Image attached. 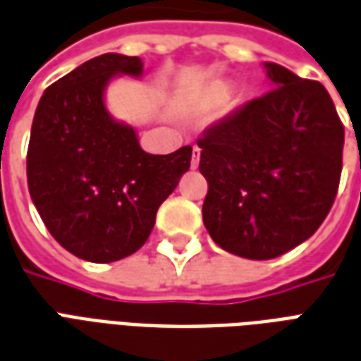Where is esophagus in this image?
I'll use <instances>...</instances> for the list:
<instances>
[{
    "label": "esophagus",
    "mask_w": 361,
    "mask_h": 361,
    "mask_svg": "<svg viewBox=\"0 0 361 361\" xmlns=\"http://www.w3.org/2000/svg\"><path fill=\"white\" fill-rule=\"evenodd\" d=\"M198 165H200V148H198V146H194V149H192L190 167H192V169H196Z\"/></svg>",
    "instance_id": "obj_1"
}]
</instances>
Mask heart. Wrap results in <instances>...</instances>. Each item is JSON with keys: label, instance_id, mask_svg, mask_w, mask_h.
<instances>
[{"label": "heart", "instance_id": "heart-1", "mask_svg": "<svg viewBox=\"0 0 361 361\" xmlns=\"http://www.w3.org/2000/svg\"><path fill=\"white\" fill-rule=\"evenodd\" d=\"M225 92H227V90H225V88H223V86H221V88H217V90H215V96H217V97L225 96Z\"/></svg>", "mask_w": 361, "mask_h": 361}]
</instances>
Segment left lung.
Listing matches in <instances>:
<instances>
[{
  "mask_svg": "<svg viewBox=\"0 0 361 361\" xmlns=\"http://www.w3.org/2000/svg\"><path fill=\"white\" fill-rule=\"evenodd\" d=\"M275 88L202 134L204 225L217 246L273 259L307 240L335 202L344 126L317 80L265 63Z\"/></svg>",
  "mask_w": 361,
  "mask_h": 361,
  "instance_id": "8db88e82",
  "label": "left lung"
}]
</instances>
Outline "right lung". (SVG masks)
I'll list each match as a JSON object with an SVG mask.
<instances>
[{"label": "right lung", "instance_id": "obj_1", "mask_svg": "<svg viewBox=\"0 0 361 361\" xmlns=\"http://www.w3.org/2000/svg\"><path fill=\"white\" fill-rule=\"evenodd\" d=\"M115 75L140 76L142 61L104 54L46 88L26 154L28 190L44 225L67 252L94 264L144 246L192 159V146L146 154L133 126L113 119L104 90Z\"/></svg>", "mask_w": 361, "mask_h": 361}]
</instances>
